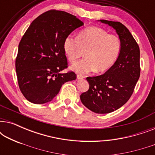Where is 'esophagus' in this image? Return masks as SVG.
<instances>
[{
	"label": "esophagus",
	"mask_w": 155,
	"mask_h": 155,
	"mask_svg": "<svg viewBox=\"0 0 155 155\" xmlns=\"http://www.w3.org/2000/svg\"><path fill=\"white\" fill-rule=\"evenodd\" d=\"M77 78H78V80H82V79H83V78H84V76H82L81 75H78Z\"/></svg>",
	"instance_id": "34e87169"
}]
</instances>
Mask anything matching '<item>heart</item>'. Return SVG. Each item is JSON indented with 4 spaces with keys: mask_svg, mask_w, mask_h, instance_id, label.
I'll use <instances>...</instances> for the list:
<instances>
[{
    "mask_svg": "<svg viewBox=\"0 0 155 155\" xmlns=\"http://www.w3.org/2000/svg\"><path fill=\"white\" fill-rule=\"evenodd\" d=\"M120 48L121 42L117 35L97 27L80 31L78 37L68 35L63 41V50L70 62H75L82 51H85V58L71 67L72 71L79 74L107 71L117 60Z\"/></svg>",
    "mask_w": 155,
    "mask_h": 155,
    "instance_id": "1",
    "label": "heart"
}]
</instances>
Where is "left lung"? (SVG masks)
Wrapping results in <instances>:
<instances>
[{
    "instance_id": "8db88e82",
    "label": "left lung",
    "mask_w": 155,
    "mask_h": 155,
    "mask_svg": "<svg viewBox=\"0 0 155 155\" xmlns=\"http://www.w3.org/2000/svg\"><path fill=\"white\" fill-rule=\"evenodd\" d=\"M99 21L115 29L121 42V48L117 60L104 74L87 78L90 87L80 95V100L94 113L108 114L124 105L133 94L140 74V48L121 23Z\"/></svg>"
}]
</instances>
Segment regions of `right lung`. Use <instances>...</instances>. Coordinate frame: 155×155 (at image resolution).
Listing matches in <instances>:
<instances>
[{
    "label": "right lung",
    "mask_w": 155,
    "mask_h": 155,
    "mask_svg": "<svg viewBox=\"0 0 155 155\" xmlns=\"http://www.w3.org/2000/svg\"><path fill=\"white\" fill-rule=\"evenodd\" d=\"M82 25L73 15L54 10L41 14L29 25L19 44L15 61L20 90L29 101H51L65 82L76 79L73 72L61 73L68 67L63 41Z\"/></svg>",
    "instance_id": "add662e5"
}]
</instances>
